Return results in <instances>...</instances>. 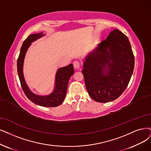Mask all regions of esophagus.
Segmentation results:
<instances>
[{
	"label": "esophagus",
	"instance_id": "esophagus-1",
	"mask_svg": "<svg viewBox=\"0 0 151 151\" xmlns=\"http://www.w3.org/2000/svg\"><path fill=\"white\" fill-rule=\"evenodd\" d=\"M73 65H74V68L76 69H79L80 68V63L78 61H74L73 63Z\"/></svg>",
	"mask_w": 151,
	"mask_h": 151
}]
</instances>
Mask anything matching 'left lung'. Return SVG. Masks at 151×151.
<instances>
[{"label": "left lung", "mask_w": 151, "mask_h": 151, "mask_svg": "<svg viewBox=\"0 0 151 151\" xmlns=\"http://www.w3.org/2000/svg\"><path fill=\"white\" fill-rule=\"evenodd\" d=\"M82 72L88 95L106 103L118 99L127 87L134 68V57L127 37L111 30L83 59Z\"/></svg>", "instance_id": "obj_1"}]
</instances>
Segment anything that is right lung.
Masks as SVG:
<instances>
[{"mask_svg": "<svg viewBox=\"0 0 151 151\" xmlns=\"http://www.w3.org/2000/svg\"><path fill=\"white\" fill-rule=\"evenodd\" d=\"M45 36L43 32L32 34L24 41L20 49V55L17 60V71L19 77L21 86L27 98L33 103L45 107H55L61 105L66 95L68 82L70 77L74 74L73 64H70L65 67L58 69L55 81V87L50 93L41 95L33 93L28 87L23 74V64L27 52L32 43Z\"/></svg>", "mask_w": 151, "mask_h": 151, "instance_id": "obj_1", "label": "right lung"}]
</instances>
